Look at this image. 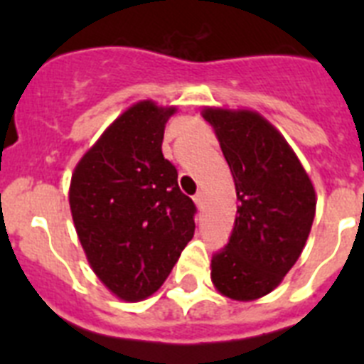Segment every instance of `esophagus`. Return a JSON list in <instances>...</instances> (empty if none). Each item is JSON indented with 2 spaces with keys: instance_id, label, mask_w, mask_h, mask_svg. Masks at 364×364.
Instances as JSON below:
<instances>
[{
  "instance_id": "obj_1",
  "label": "esophagus",
  "mask_w": 364,
  "mask_h": 364,
  "mask_svg": "<svg viewBox=\"0 0 364 364\" xmlns=\"http://www.w3.org/2000/svg\"><path fill=\"white\" fill-rule=\"evenodd\" d=\"M193 200H195V204H197L198 208H202V205H204V193L198 191L197 195H195V197H193Z\"/></svg>"
}]
</instances>
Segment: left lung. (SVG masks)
<instances>
[{"label": "left lung", "instance_id": "left-lung-1", "mask_svg": "<svg viewBox=\"0 0 364 364\" xmlns=\"http://www.w3.org/2000/svg\"><path fill=\"white\" fill-rule=\"evenodd\" d=\"M237 189L228 244L211 259L217 290L253 301L279 286L297 262L315 217V191L291 147L250 111L205 109Z\"/></svg>", "mask_w": 364, "mask_h": 364}]
</instances>
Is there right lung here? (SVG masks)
<instances>
[{
	"label": "right lung",
	"instance_id": "obj_1",
	"mask_svg": "<svg viewBox=\"0 0 364 364\" xmlns=\"http://www.w3.org/2000/svg\"><path fill=\"white\" fill-rule=\"evenodd\" d=\"M175 109L140 102L80 160L70 211L91 268L114 295L142 301L159 290L195 233L197 205L162 154Z\"/></svg>",
	"mask_w": 364,
	"mask_h": 364
}]
</instances>
